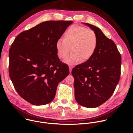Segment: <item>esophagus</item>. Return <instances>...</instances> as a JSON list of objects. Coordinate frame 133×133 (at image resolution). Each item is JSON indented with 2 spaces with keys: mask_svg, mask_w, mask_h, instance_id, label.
Returning <instances> with one entry per match:
<instances>
[{
  "mask_svg": "<svg viewBox=\"0 0 133 133\" xmlns=\"http://www.w3.org/2000/svg\"><path fill=\"white\" fill-rule=\"evenodd\" d=\"M69 71H70V72H71V70H72V67L71 66H69Z\"/></svg>",
  "mask_w": 133,
  "mask_h": 133,
  "instance_id": "obj_1",
  "label": "esophagus"
}]
</instances>
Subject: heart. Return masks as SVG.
Segmentation results:
<instances>
[{"mask_svg": "<svg viewBox=\"0 0 133 133\" xmlns=\"http://www.w3.org/2000/svg\"><path fill=\"white\" fill-rule=\"evenodd\" d=\"M98 40L93 30L78 25L70 26L66 31L64 38L56 43L57 54L59 58L64 59L70 50L72 51L64 62L70 65L89 60L97 47Z\"/></svg>", "mask_w": 133, "mask_h": 133, "instance_id": "heart-1", "label": "heart"}]
</instances>
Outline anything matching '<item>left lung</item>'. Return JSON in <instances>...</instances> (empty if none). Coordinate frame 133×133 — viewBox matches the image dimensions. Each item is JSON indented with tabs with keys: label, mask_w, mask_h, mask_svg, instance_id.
I'll list each match as a JSON object with an SVG mask.
<instances>
[{
	"label": "left lung",
	"mask_w": 133,
	"mask_h": 133,
	"mask_svg": "<svg viewBox=\"0 0 133 133\" xmlns=\"http://www.w3.org/2000/svg\"><path fill=\"white\" fill-rule=\"evenodd\" d=\"M83 24L96 33L98 43L92 57L72 69L75 97L80 105L95 108L106 102L114 92L120 78L122 58L115 43L99 28Z\"/></svg>",
	"instance_id": "left-lung-1"
}]
</instances>
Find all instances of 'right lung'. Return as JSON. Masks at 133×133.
<instances>
[{"instance_id":"right-lung-1","label":"right lung","mask_w":133,"mask_h":133,"mask_svg":"<svg viewBox=\"0 0 133 133\" xmlns=\"http://www.w3.org/2000/svg\"><path fill=\"white\" fill-rule=\"evenodd\" d=\"M72 21H50L23 31L9 52V74L20 96L36 106L50 103L59 83L69 74L57 54L56 43Z\"/></svg>"}]
</instances>
